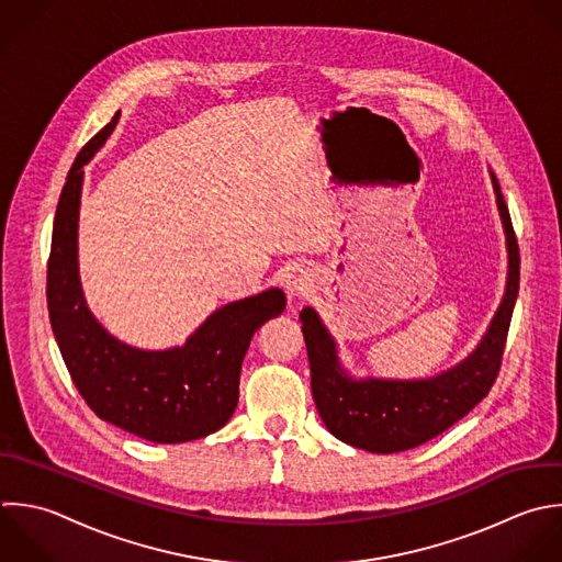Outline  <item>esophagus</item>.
<instances>
[{
	"label": "esophagus",
	"mask_w": 562,
	"mask_h": 562,
	"mask_svg": "<svg viewBox=\"0 0 562 562\" xmlns=\"http://www.w3.org/2000/svg\"><path fill=\"white\" fill-rule=\"evenodd\" d=\"M282 284L289 293V297H295V295H306L313 286V276L308 271V267L304 265H293L284 271L282 276Z\"/></svg>",
	"instance_id": "34e87169"
}]
</instances>
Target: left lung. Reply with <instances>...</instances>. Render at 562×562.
<instances>
[{
    "instance_id": "obj_1",
    "label": "left lung",
    "mask_w": 562,
    "mask_h": 562,
    "mask_svg": "<svg viewBox=\"0 0 562 562\" xmlns=\"http://www.w3.org/2000/svg\"><path fill=\"white\" fill-rule=\"evenodd\" d=\"M508 251L502 304L475 350L427 379L352 376L339 361L337 341L313 306L302 308V333L311 363V387L326 429L370 453H398L429 442L464 418L491 392L519 295V245L499 181L491 170Z\"/></svg>"
}]
</instances>
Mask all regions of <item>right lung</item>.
I'll return each mask as SVG.
<instances>
[{
    "instance_id": "add662e5",
    "label": "right lung",
    "mask_w": 562,
    "mask_h": 562,
    "mask_svg": "<svg viewBox=\"0 0 562 562\" xmlns=\"http://www.w3.org/2000/svg\"><path fill=\"white\" fill-rule=\"evenodd\" d=\"M115 117L78 153L63 186L47 260V311L69 376L91 412L157 445L205 438L227 425L238 405L240 366L254 333L278 317L280 289L216 308L183 346L142 350L115 339L89 311L78 276V210L82 166L102 148Z\"/></svg>"
}]
</instances>
